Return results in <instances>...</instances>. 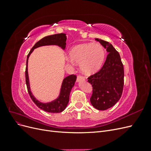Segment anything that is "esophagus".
Segmentation results:
<instances>
[{"instance_id":"34e87169","label":"esophagus","mask_w":151,"mask_h":151,"mask_svg":"<svg viewBox=\"0 0 151 151\" xmlns=\"http://www.w3.org/2000/svg\"><path fill=\"white\" fill-rule=\"evenodd\" d=\"M84 80H85L84 77H82V76H79L78 77H77V83H79V82H81L82 81H84Z\"/></svg>"}]
</instances>
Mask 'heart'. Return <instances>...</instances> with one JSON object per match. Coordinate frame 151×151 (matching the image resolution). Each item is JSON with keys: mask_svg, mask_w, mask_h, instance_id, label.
<instances>
[{"mask_svg": "<svg viewBox=\"0 0 151 151\" xmlns=\"http://www.w3.org/2000/svg\"><path fill=\"white\" fill-rule=\"evenodd\" d=\"M70 60L80 64L82 72L91 75L96 72L103 65L105 52L100 44L92 43L77 45L69 52Z\"/></svg>", "mask_w": 151, "mask_h": 151, "instance_id": "obj_1", "label": "heart"}]
</instances>
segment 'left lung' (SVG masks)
Listing matches in <instances>:
<instances>
[{"label":"left lung","mask_w":151,"mask_h":151,"mask_svg":"<svg viewBox=\"0 0 151 151\" xmlns=\"http://www.w3.org/2000/svg\"><path fill=\"white\" fill-rule=\"evenodd\" d=\"M96 40L103 45L108 54L101 69L88 79L93 89L90 101L96 109L106 110L113 106L121 98L124 70L120 54L113 45L101 39Z\"/></svg>","instance_id":"obj_1"}]
</instances>
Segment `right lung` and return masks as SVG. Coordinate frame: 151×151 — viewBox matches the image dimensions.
I'll list each match as a JSON object with an SVG mask.
<instances>
[{"label":"right lung","mask_w":151,"mask_h":151,"mask_svg":"<svg viewBox=\"0 0 151 151\" xmlns=\"http://www.w3.org/2000/svg\"><path fill=\"white\" fill-rule=\"evenodd\" d=\"M67 36L65 33L55 34L45 36L42 40H40L37 43H36L33 47L31 48V51L27 56L26 60V83L27 86V89L29 94L33 101L36 104V106L43 110L48 113H60L63 111L66 108L69 101V95L72 88L74 87L76 81L77 77L74 75H70L63 79L62 83L60 87V93L57 98L52 100V101L47 103H43L40 101L36 99L35 96L32 93L28 76V59L30 55L34 51V50L40 47L43 46H51L55 45L58 46L62 50H64L66 47Z\"/></svg>","instance_id":"1"}]
</instances>
